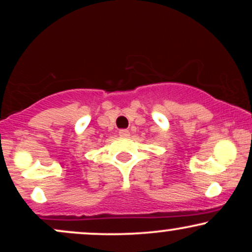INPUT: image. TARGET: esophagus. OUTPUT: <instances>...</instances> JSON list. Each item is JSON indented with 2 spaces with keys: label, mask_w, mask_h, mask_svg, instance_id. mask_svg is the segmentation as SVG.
<instances>
[{
  "label": "esophagus",
  "mask_w": 252,
  "mask_h": 252,
  "mask_svg": "<svg viewBox=\"0 0 252 252\" xmlns=\"http://www.w3.org/2000/svg\"><path fill=\"white\" fill-rule=\"evenodd\" d=\"M118 134H120V136H122V137H128V136L130 135L129 130L126 129H121L120 131H118Z\"/></svg>",
  "instance_id": "esophagus-1"
}]
</instances>
